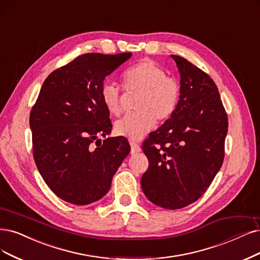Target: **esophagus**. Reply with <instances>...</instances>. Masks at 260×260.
I'll use <instances>...</instances> for the list:
<instances>
[{
  "label": "esophagus",
  "instance_id": "obj_1",
  "mask_svg": "<svg viewBox=\"0 0 260 260\" xmlns=\"http://www.w3.org/2000/svg\"><path fill=\"white\" fill-rule=\"evenodd\" d=\"M129 145H131V153H132V154H134V153H138V152L141 151V148H140L138 143L134 142V141H129Z\"/></svg>",
  "mask_w": 260,
  "mask_h": 260
}]
</instances>
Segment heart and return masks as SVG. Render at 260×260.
Here are the masks:
<instances>
[{
	"label": "heart",
	"instance_id": "obj_1",
	"mask_svg": "<svg viewBox=\"0 0 260 260\" xmlns=\"http://www.w3.org/2000/svg\"><path fill=\"white\" fill-rule=\"evenodd\" d=\"M124 88L138 90L141 94L136 109L115 122L114 131L119 136L139 140L156 123L164 121L175 111L179 99V85L166 76L165 71L154 61L145 59L132 65L122 75ZM105 108L113 115L121 113V91L112 82H105L101 89Z\"/></svg>",
	"mask_w": 260,
	"mask_h": 260
}]
</instances>
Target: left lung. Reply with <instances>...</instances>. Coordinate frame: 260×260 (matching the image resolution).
I'll use <instances>...</instances> for the list:
<instances>
[{"instance_id":"left-lung-1","label":"left lung","mask_w":260,"mask_h":260,"mask_svg":"<svg viewBox=\"0 0 260 260\" xmlns=\"http://www.w3.org/2000/svg\"><path fill=\"white\" fill-rule=\"evenodd\" d=\"M171 57L180 73V100L143 142L149 167L141 187L151 203L176 210L203 196L222 167L228 119L210 76L184 57Z\"/></svg>"}]
</instances>
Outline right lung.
<instances>
[{"mask_svg": "<svg viewBox=\"0 0 260 260\" xmlns=\"http://www.w3.org/2000/svg\"><path fill=\"white\" fill-rule=\"evenodd\" d=\"M131 56L85 53L43 83L30 113L33 156L46 184L67 203L83 206L103 198L131 151L125 137L99 138L112 128L102 85Z\"/></svg>", "mask_w": 260, "mask_h": 260, "instance_id": "obj_1", "label": "right lung"}]
</instances>
